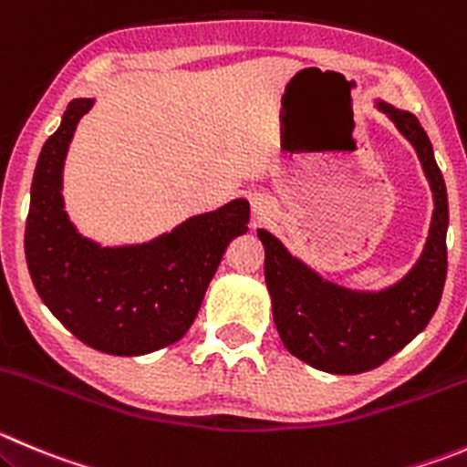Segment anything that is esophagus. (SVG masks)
Segmentation results:
<instances>
[{
	"instance_id": "34e87169",
	"label": "esophagus",
	"mask_w": 467,
	"mask_h": 467,
	"mask_svg": "<svg viewBox=\"0 0 467 467\" xmlns=\"http://www.w3.org/2000/svg\"><path fill=\"white\" fill-rule=\"evenodd\" d=\"M251 210H253V216H255L257 221H265V219H269L271 212H274V207H271V202L266 201L265 196H255L251 201Z\"/></svg>"
}]
</instances>
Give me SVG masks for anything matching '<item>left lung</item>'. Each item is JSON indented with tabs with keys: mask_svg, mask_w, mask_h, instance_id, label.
<instances>
[{
	"mask_svg": "<svg viewBox=\"0 0 467 467\" xmlns=\"http://www.w3.org/2000/svg\"><path fill=\"white\" fill-rule=\"evenodd\" d=\"M377 109L415 148L433 193L427 244L409 274L383 289L342 287L294 257L278 237L257 230L280 339L289 354L319 372L360 374L386 363L427 328L445 287L450 210L431 141L410 111L383 99Z\"/></svg>",
	"mask_w": 467,
	"mask_h": 467,
	"instance_id": "left-lung-1",
	"label": "left lung"
}]
</instances>
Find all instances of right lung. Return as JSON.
<instances>
[{"instance_id": "right-lung-1", "label": "right lung", "mask_w": 467, "mask_h": 467, "mask_svg": "<svg viewBox=\"0 0 467 467\" xmlns=\"http://www.w3.org/2000/svg\"><path fill=\"white\" fill-rule=\"evenodd\" d=\"M93 98H77L45 141L31 182L25 255L54 317L88 347L143 356L178 342L201 310L207 285L234 237L248 230V201L189 216L143 244L102 246L75 228L63 207V164Z\"/></svg>"}]
</instances>
